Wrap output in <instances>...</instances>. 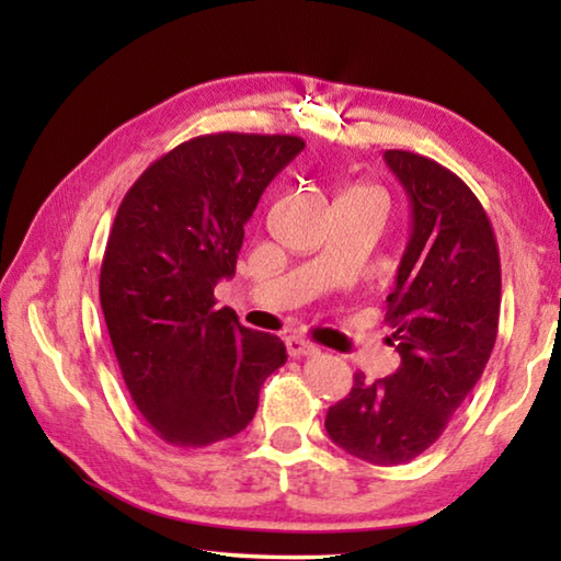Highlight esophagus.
Segmentation results:
<instances>
[{
	"mask_svg": "<svg viewBox=\"0 0 561 561\" xmlns=\"http://www.w3.org/2000/svg\"><path fill=\"white\" fill-rule=\"evenodd\" d=\"M287 351H289V356H294V358L319 354V348H317L314 344H309V341H304V339H299V336H289V339H287Z\"/></svg>",
	"mask_w": 561,
	"mask_h": 561,
	"instance_id": "obj_1",
	"label": "esophagus"
}]
</instances>
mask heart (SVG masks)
Returning a JSON list of instances; mask_svg holds the SVG:
<instances>
[{
  "label": "heart",
  "instance_id": "1",
  "mask_svg": "<svg viewBox=\"0 0 561 561\" xmlns=\"http://www.w3.org/2000/svg\"><path fill=\"white\" fill-rule=\"evenodd\" d=\"M351 195H360V197H374V201L381 203V197H378L376 193H371V190H351V193H346L344 197H351Z\"/></svg>",
  "mask_w": 561,
  "mask_h": 561
}]
</instances>
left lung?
I'll list each match as a JSON object with an SVG mask.
<instances>
[{
  "label": "left lung",
  "mask_w": 561,
  "mask_h": 561,
  "mask_svg": "<svg viewBox=\"0 0 561 561\" xmlns=\"http://www.w3.org/2000/svg\"><path fill=\"white\" fill-rule=\"evenodd\" d=\"M383 158L411 201V240L386 299L401 366L374 383L356 374L324 425L354 458L401 465L440 438L485 371L502 274L490 217L458 175L408 150Z\"/></svg>",
  "instance_id": "1"
}]
</instances>
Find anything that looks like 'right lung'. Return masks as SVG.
Here are the masks:
<instances>
[{
    "mask_svg": "<svg viewBox=\"0 0 561 561\" xmlns=\"http://www.w3.org/2000/svg\"><path fill=\"white\" fill-rule=\"evenodd\" d=\"M301 148L297 136L190 138L118 207L101 309L133 403L170 445L205 448L244 431L262 383L287 360L279 336L215 309V284L234 274L247 220Z\"/></svg>",
    "mask_w": 561,
    "mask_h": 561,
    "instance_id": "right-lung-1",
    "label": "right lung"
}]
</instances>
